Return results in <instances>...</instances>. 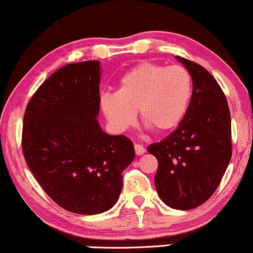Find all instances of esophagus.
<instances>
[{
    "instance_id": "esophagus-1",
    "label": "esophagus",
    "mask_w": 253,
    "mask_h": 253,
    "mask_svg": "<svg viewBox=\"0 0 253 253\" xmlns=\"http://www.w3.org/2000/svg\"><path fill=\"white\" fill-rule=\"evenodd\" d=\"M134 150H135V154L138 155V156H140V155H143V154H145V148H144L143 145H141V144H139V143H137V144H134Z\"/></svg>"
}]
</instances>
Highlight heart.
<instances>
[{
	"label": "heart",
	"mask_w": 253,
	"mask_h": 253,
	"mask_svg": "<svg viewBox=\"0 0 253 253\" xmlns=\"http://www.w3.org/2000/svg\"><path fill=\"white\" fill-rule=\"evenodd\" d=\"M193 96V79L182 66L143 62L120 78L116 92H105L99 105L114 131L124 132L140 120L156 133H168L184 120Z\"/></svg>",
	"instance_id": "heart-1"
}]
</instances>
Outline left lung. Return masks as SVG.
Listing matches in <instances>:
<instances>
[{"label": "left lung", "mask_w": 253, "mask_h": 253, "mask_svg": "<svg viewBox=\"0 0 253 253\" xmlns=\"http://www.w3.org/2000/svg\"><path fill=\"white\" fill-rule=\"evenodd\" d=\"M193 79V96L184 120L148 151L158 161L155 186L168 207H199L220 185L232 157L230 113L223 91L198 63L176 56Z\"/></svg>", "instance_id": "8db88e82"}]
</instances>
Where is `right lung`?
<instances>
[{
	"instance_id": "1",
	"label": "right lung",
	"mask_w": 253,
	"mask_h": 253,
	"mask_svg": "<svg viewBox=\"0 0 253 253\" xmlns=\"http://www.w3.org/2000/svg\"><path fill=\"white\" fill-rule=\"evenodd\" d=\"M99 61L63 66L33 93L24 115L30 170L55 203L80 215L114 207L135 156L128 138L99 127Z\"/></svg>"
}]
</instances>
